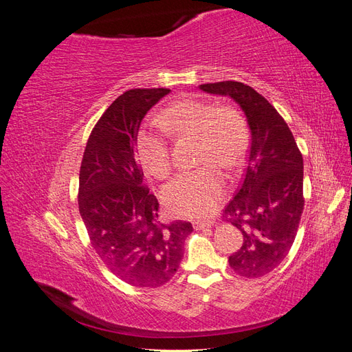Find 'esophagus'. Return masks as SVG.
<instances>
[{"mask_svg": "<svg viewBox=\"0 0 352 352\" xmlns=\"http://www.w3.org/2000/svg\"><path fill=\"white\" fill-rule=\"evenodd\" d=\"M211 226H212V221H194V229L197 230L211 228Z\"/></svg>", "mask_w": 352, "mask_h": 352, "instance_id": "1", "label": "esophagus"}]
</instances>
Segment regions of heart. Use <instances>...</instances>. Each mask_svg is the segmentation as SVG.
I'll list each match as a JSON object with an SVG mask.
<instances>
[{"instance_id": "b5f03b06", "label": "heart", "mask_w": 352, "mask_h": 352, "mask_svg": "<svg viewBox=\"0 0 352 352\" xmlns=\"http://www.w3.org/2000/svg\"><path fill=\"white\" fill-rule=\"evenodd\" d=\"M162 117L176 135L198 138V163H207L177 175L163 190L164 204L179 217H206L216 208L225 188V179L214 163L232 170L243 162L248 150L247 126L235 110L194 98L168 105ZM138 154L153 177L162 180L170 175L172 160L162 133H140Z\"/></svg>"}]
</instances>
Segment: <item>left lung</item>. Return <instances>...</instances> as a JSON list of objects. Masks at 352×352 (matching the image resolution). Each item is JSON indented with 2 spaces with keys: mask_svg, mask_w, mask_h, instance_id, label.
I'll use <instances>...</instances> for the list:
<instances>
[{
  "mask_svg": "<svg viewBox=\"0 0 352 352\" xmlns=\"http://www.w3.org/2000/svg\"><path fill=\"white\" fill-rule=\"evenodd\" d=\"M199 89L230 97L247 116L248 163L223 217L243 236L229 265L245 278H260L278 267L295 241L304 210L302 154L283 117L248 85L225 80Z\"/></svg>",
  "mask_w": 352,
  "mask_h": 352,
  "instance_id": "1",
  "label": "left lung"
}]
</instances>
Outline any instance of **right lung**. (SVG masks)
Returning <instances> with one entry per match:
<instances>
[{
    "label": "right lung",
    "instance_id": "right-lung-1",
    "mask_svg": "<svg viewBox=\"0 0 352 352\" xmlns=\"http://www.w3.org/2000/svg\"><path fill=\"white\" fill-rule=\"evenodd\" d=\"M170 89L122 94L92 129L79 173V211L91 245L117 278L157 287L173 278L192 232L189 221H160V204L136 160L145 114Z\"/></svg>",
    "mask_w": 352,
    "mask_h": 352
}]
</instances>
